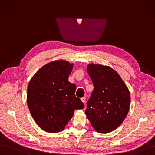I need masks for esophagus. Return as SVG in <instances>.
Returning a JSON list of instances; mask_svg holds the SVG:
<instances>
[{
  "label": "esophagus",
  "instance_id": "esophagus-1",
  "mask_svg": "<svg viewBox=\"0 0 155 155\" xmlns=\"http://www.w3.org/2000/svg\"><path fill=\"white\" fill-rule=\"evenodd\" d=\"M81 101L84 103V104H85V97H83V98H81Z\"/></svg>",
  "mask_w": 155,
  "mask_h": 155
}]
</instances>
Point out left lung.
<instances>
[{
	"label": "left lung",
	"instance_id": "1",
	"mask_svg": "<svg viewBox=\"0 0 155 155\" xmlns=\"http://www.w3.org/2000/svg\"><path fill=\"white\" fill-rule=\"evenodd\" d=\"M87 71L94 90L87 101L85 115L97 132H111L127 116L130 91L119 74L110 66L89 64Z\"/></svg>",
	"mask_w": 155,
	"mask_h": 155
}]
</instances>
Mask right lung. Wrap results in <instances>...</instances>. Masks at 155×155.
I'll use <instances>...</instances> for the list:
<instances>
[{
  "label": "right lung",
  "instance_id": "right-lung-1",
  "mask_svg": "<svg viewBox=\"0 0 155 155\" xmlns=\"http://www.w3.org/2000/svg\"><path fill=\"white\" fill-rule=\"evenodd\" d=\"M73 67L64 60L52 61L40 68L28 85V109L39 127L47 132L62 131L74 111L84 107L74 94L75 84L68 81Z\"/></svg>",
  "mask_w": 155,
  "mask_h": 155
}]
</instances>
